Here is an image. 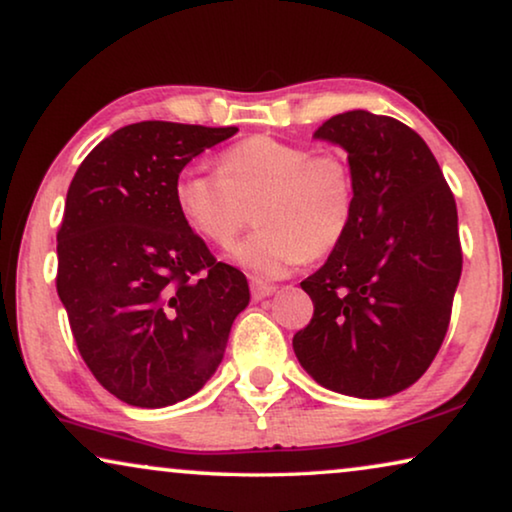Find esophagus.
<instances>
[{"label": "esophagus", "instance_id": "esophagus-1", "mask_svg": "<svg viewBox=\"0 0 512 512\" xmlns=\"http://www.w3.org/2000/svg\"><path fill=\"white\" fill-rule=\"evenodd\" d=\"M250 292H253V299H264L269 294L276 292V285L273 283H264L259 278H250Z\"/></svg>", "mask_w": 512, "mask_h": 512}]
</instances>
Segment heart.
Segmentation results:
<instances>
[{"label":"heart","instance_id":"b5f03b06","mask_svg":"<svg viewBox=\"0 0 512 512\" xmlns=\"http://www.w3.org/2000/svg\"><path fill=\"white\" fill-rule=\"evenodd\" d=\"M176 211L199 239L229 246L255 208L257 229L232 257L259 276H283L341 246L355 220L350 164L273 136H250L218 157V171L185 167L174 181Z\"/></svg>","mask_w":512,"mask_h":512}]
</instances>
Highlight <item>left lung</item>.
Returning a JSON list of instances; mask_svg holds the SVG:
<instances>
[{"label":"left lung","mask_w":512,"mask_h":512,"mask_svg":"<svg viewBox=\"0 0 512 512\" xmlns=\"http://www.w3.org/2000/svg\"><path fill=\"white\" fill-rule=\"evenodd\" d=\"M348 150L355 220L301 287L313 318L292 338L301 366L362 399L413 385L448 334L462 276L457 204L422 136L390 115L338 113L315 129Z\"/></svg>","instance_id":"obj_1"}]
</instances>
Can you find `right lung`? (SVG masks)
Segmentation results:
<instances>
[{
  "instance_id": "add662e5",
  "label": "right lung",
  "mask_w": 512,
  "mask_h": 512,
  "mask_svg": "<svg viewBox=\"0 0 512 512\" xmlns=\"http://www.w3.org/2000/svg\"><path fill=\"white\" fill-rule=\"evenodd\" d=\"M239 127L146 120L90 150L57 229V294L92 376L113 397L162 408L199 392L248 306V280L176 211L187 162Z\"/></svg>"
}]
</instances>
